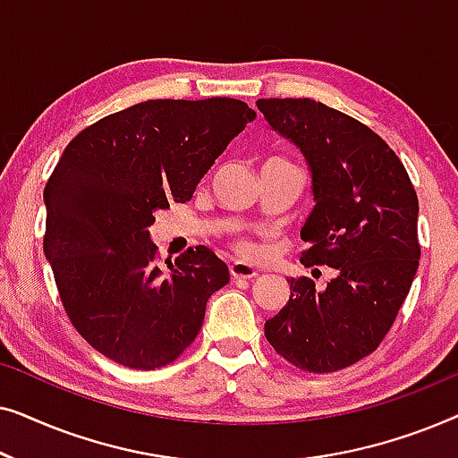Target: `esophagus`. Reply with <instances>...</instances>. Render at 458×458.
<instances>
[{
    "label": "esophagus",
    "instance_id": "1",
    "mask_svg": "<svg viewBox=\"0 0 458 458\" xmlns=\"http://www.w3.org/2000/svg\"><path fill=\"white\" fill-rule=\"evenodd\" d=\"M229 273L233 279H252L259 275V271L252 265H248V262H242V260H233L229 265Z\"/></svg>",
    "mask_w": 458,
    "mask_h": 458
}]
</instances>
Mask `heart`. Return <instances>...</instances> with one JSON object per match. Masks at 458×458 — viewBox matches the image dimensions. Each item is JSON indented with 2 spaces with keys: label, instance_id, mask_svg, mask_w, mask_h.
I'll return each mask as SVG.
<instances>
[{
  "label": "heart",
  "instance_id": "obj_1",
  "mask_svg": "<svg viewBox=\"0 0 458 458\" xmlns=\"http://www.w3.org/2000/svg\"><path fill=\"white\" fill-rule=\"evenodd\" d=\"M235 248H237V252H242V254H254L256 252V246L248 240H240L235 243Z\"/></svg>",
  "mask_w": 458,
  "mask_h": 458
}]
</instances>
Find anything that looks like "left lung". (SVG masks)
<instances>
[{
	"instance_id": "left-lung-1",
	"label": "left lung",
	"mask_w": 458,
	"mask_h": 458,
	"mask_svg": "<svg viewBox=\"0 0 458 458\" xmlns=\"http://www.w3.org/2000/svg\"><path fill=\"white\" fill-rule=\"evenodd\" d=\"M256 106L302 152L312 177L300 262L335 268L325 290L287 279L292 296L265 335L302 371H340L379 346L409 296L421 259L415 187L394 149L356 118L309 98Z\"/></svg>"
}]
</instances>
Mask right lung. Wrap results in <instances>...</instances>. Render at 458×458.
<instances>
[{
	"instance_id": "right-lung-1",
	"label": "right lung",
	"mask_w": 458,
	"mask_h": 458,
	"mask_svg": "<svg viewBox=\"0 0 458 458\" xmlns=\"http://www.w3.org/2000/svg\"><path fill=\"white\" fill-rule=\"evenodd\" d=\"M254 118L233 98L148 99L66 146L43 191V252L74 329L110 360L152 371L196 340L229 268L206 246L160 268L149 227Z\"/></svg>"
}]
</instances>
